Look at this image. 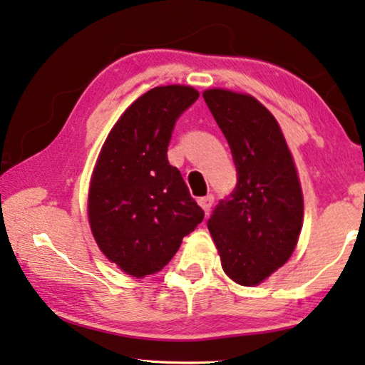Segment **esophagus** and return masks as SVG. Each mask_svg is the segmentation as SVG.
Returning <instances> with one entry per match:
<instances>
[{
    "label": "esophagus",
    "mask_w": 365,
    "mask_h": 365,
    "mask_svg": "<svg viewBox=\"0 0 365 365\" xmlns=\"http://www.w3.org/2000/svg\"><path fill=\"white\" fill-rule=\"evenodd\" d=\"M197 202H199V205L202 207V209H204V212L207 214V212L210 210L212 204H214V195H205V197H199Z\"/></svg>",
    "instance_id": "obj_1"
}]
</instances>
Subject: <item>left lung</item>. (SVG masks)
<instances>
[{"label": "left lung", "instance_id": "obj_1", "mask_svg": "<svg viewBox=\"0 0 365 365\" xmlns=\"http://www.w3.org/2000/svg\"><path fill=\"white\" fill-rule=\"evenodd\" d=\"M238 171L232 197L209 218L227 276L245 287L264 282L290 259L304 223V194L276 117L255 96L210 88L202 93Z\"/></svg>", "mask_w": 365, "mask_h": 365}]
</instances>
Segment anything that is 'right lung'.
Masks as SVG:
<instances>
[{
  "label": "right lung",
  "instance_id": "add662e5",
  "mask_svg": "<svg viewBox=\"0 0 365 365\" xmlns=\"http://www.w3.org/2000/svg\"><path fill=\"white\" fill-rule=\"evenodd\" d=\"M197 98L192 86L150 89L101 147L89 179L88 220L101 253L127 276L160 272L204 218L166 155L176 119Z\"/></svg>",
  "mask_w": 365,
  "mask_h": 365
}]
</instances>
